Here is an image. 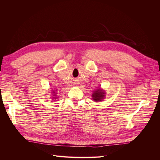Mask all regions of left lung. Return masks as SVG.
Wrapping results in <instances>:
<instances>
[{"label": "left lung", "mask_w": 160, "mask_h": 160, "mask_svg": "<svg viewBox=\"0 0 160 160\" xmlns=\"http://www.w3.org/2000/svg\"><path fill=\"white\" fill-rule=\"evenodd\" d=\"M105 92L101 89H98L93 91V93L92 94V98L93 100L98 102L105 98Z\"/></svg>", "instance_id": "left-lung-1"}]
</instances>
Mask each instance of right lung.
<instances>
[{"label": "right lung", "mask_w": 160, "mask_h": 160, "mask_svg": "<svg viewBox=\"0 0 160 160\" xmlns=\"http://www.w3.org/2000/svg\"><path fill=\"white\" fill-rule=\"evenodd\" d=\"M57 90H54L53 91V92H52V95H53V96H56V94H57V93H55V92H57ZM56 97H53V98H52V99H54V98H55Z\"/></svg>", "instance_id": "obj_1"}]
</instances>
